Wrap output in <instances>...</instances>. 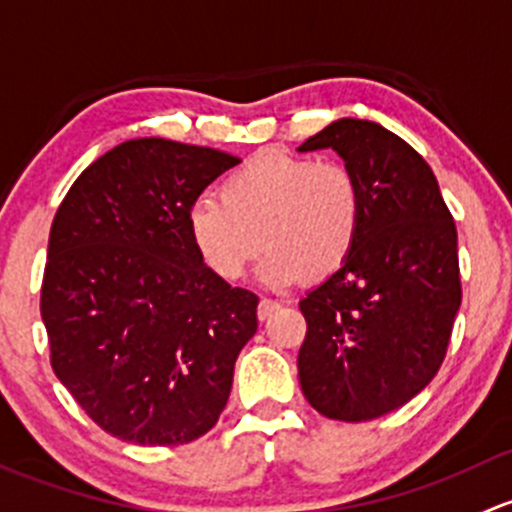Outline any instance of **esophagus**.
I'll list each match as a JSON object with an SVG mask.
<instances>
[{
  "label": "esophagus",
  "instance_id": "1",
  "mask_svg": "<svg viewBox=\"0 0 512 512\" xmlns=\"http://www.w3.org/2000/svg\"><path fill=\"white\" fill-rule=\"evenodd\" d=\"M278 308H281V303H278V300H273V298H261V303H258V318L266 320L268 315L276 313Z\"/></svg>",
  "mask_w": 512,
  "mask_h": 512
}]
</instances>
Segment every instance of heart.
<instances>
[{"label":"heart","mask_w":512,"mask_h":512,"mask_svg":"<svg viewBox=\"0 0 512 512\" xmlns=\"http://www.w3.org/2000/svg\"><path fill=\"white\" fill-rule=\"evenodd\" d=\"M362 187L342 162L258 152L221 182V199L199 197L187 231L202 261L224 281H239L268 249L263 278L293 283L325 278L355 249Z\"/></svg>","instance_id":"heart-1"}]
</instances>
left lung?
Listing matches in <instances>:
<instances>
[{"instance_id": "8db88e82", "label": "left lung", "mask_w": 512, "mask_h": 512, "mask_svg": "<svg viewBox=\"0 0 512 512\" xmlns=\"http://www.w3.org/2000/svg\"><path fill=\"white\" fill-rule=\"evenodd\" d=\"M333 147L362 187L340 271L300 300L298 377L315 412L372 421L439 372L461 305L456 224L424 157L370 120H335L298 147Z\"/></svg>"}]
</instances>
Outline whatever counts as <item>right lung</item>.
I'll return each mask as SVG.
<instances>
[{
	"instance_id": "right-lung-1",
	"label": "right lung",
	"mask_w": 512,
	"mask_h": 512,
	"mask_svg": "<svg viewBox=\"0 0 512 512\" xmlns=\"http://www.w3.org/2000/svg\"><path fill=\"white\" fill-rule=\"evenodd\" d=\"M239 162L212 147L128 140L63 197L41 318L56 377L110 436L182 446L224 412L258 295L204 266L187 212Z\"/></svg>"
}]
</instances>
